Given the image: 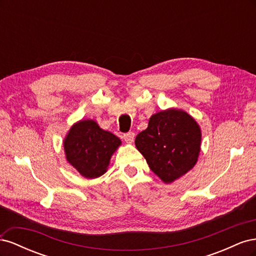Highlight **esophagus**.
Listing matches in <instances>:
<instances>
[{
  "label": "esophagus",
  "mask_w": 256,
  "mask_h": 256,
  "mask_svg": "<svg viewBox=\"0 0 256 256\" xmlns=\"http://www.w3.org/2000/svg\"><path fill=\"white\" fill-rule=\"evenodd\" d=\"M124 140H125V142L126 143H128V144H131L134 142V132H128V134H124Z\"/></svg>",
  "instance_id": "34e87169"
}]
</instances>
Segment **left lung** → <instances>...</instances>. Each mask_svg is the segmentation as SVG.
I'll return each mask as SVG.
<instances>
[{"instance_id": "8db88e82", "label": "left lung", "mask_w": 256, "mask_h": 256, "mask_svg": "<svg viewBox=\"0 0 256 256\" xmlns=\"http://www.w3.org/2000/svg\"><path fill=\"white\" fill-rule=\"evenodd\" d=\"M200 141L198 122L186 111L170 108L150 116L134 143L152 171L164 184H172L196 164Z\"/></svg>"}]
</instances>
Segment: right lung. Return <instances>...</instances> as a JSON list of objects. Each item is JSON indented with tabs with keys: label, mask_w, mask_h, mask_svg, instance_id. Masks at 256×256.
<instances>
[{
	"label": "right lung",
	"mask_w": 256,
	"mask_h": 256,
	"mask_svg": "<svg viewBox=\"0 0 256 256\" xmlns=\"http://www.w3.org/2000/svg\"><path fill=\"white\" fill-rule=\"evenodd\" d=\"M63 143L68 164L88 180L108 171L111 157L122 145L120 138L100 128L94 120L74 122Z\"/></svg>",
	"instance_id": "right-lung-1"
}]
</instances>
